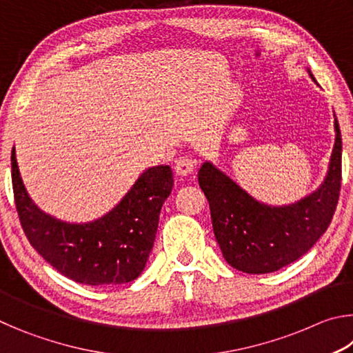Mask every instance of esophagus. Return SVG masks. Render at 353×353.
<instances>
[{
	"label": "esophagus",
	"instance_id": "1",
	"mask_svg": "<svg viewBox=\"0 0 353 353\" xmlns=\"http://www.w3.org/2000/svg\"><path fill=\"white\" fill-rule=\"evenodd\" d=\"M174 170L179 176H188L194 170V160L188 157V155H183V157H179L176 160Z\"/></svg>",
	"mask_w": 353,
	"mask_h": 353
}]
</instances>
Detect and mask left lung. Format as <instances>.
<instances>
[{
    "label": "left lung",
    "mask_w": 353,
    "mask_h": 353,
    "mask_svg": "<svg viewBox=\"0 0 353 353\" xmlns=\"http://www.w3.org/2000/svg\"><path fill=\"white\" fill-rule=\"evenodd\" d=\"M314 81L312 71L307 70ZM316 82V81H314ZM334 117V145L322 183L313 193L285 205L256 201L212 162L198 172L210 205L213 232L225 261L248 274L279 271L308 252L324 235L341 188V130Z\"/></svg>",
    "instance_id": "1"
}]
</instances>
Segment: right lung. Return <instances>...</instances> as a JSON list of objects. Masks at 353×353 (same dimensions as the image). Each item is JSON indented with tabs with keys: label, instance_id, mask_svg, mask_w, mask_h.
<instances>
[{
	"label": "right lung",
	"instance_id": "1",
	"mask_svg": "<svg viewBox=\"0 0 353 353\" xmlns=\"http://www.w3.org/2000/svg\"><path fill=\"white\" fill-rule=\"evenodd\" d=\"M12 185L20 223L32 248L65 277L83 285H123L145 270L163 202L171 194L168 165L141 172L121 201L87 223H70L35 204L12 148Z\"/></svg>",
	"mask_w": 353,
	"mask_h": 353
}]
</instances>
